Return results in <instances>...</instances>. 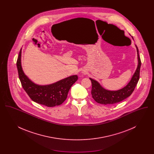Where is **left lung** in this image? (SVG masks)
I'll return each instance as SVG.
<instances>
[{
  "label": "left lung",
  "mask_w": 154,
  "mask_h": 154,
  "mask_svg": "<svg viewBox=\"0 0 154 154\" xmlns=\"http://www.w3.org/2000/svg\"><path fill=\"white\" fill-rule=\"evenodd\" d=\"M136 47L137 52L138 65L131 80L124 88L117 91L107 90L103 88L97 81L91 78L89 79L92 82V96L96 102L103 104H112L124 100L132 94L139 80L141 67V60L136 45Z\"/></svg>",
  "instance_id": "8db88e82"
}]
</instances>
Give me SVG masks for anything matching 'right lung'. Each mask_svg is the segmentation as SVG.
I'll return each mask as SVG.
<instances>
[{"mask_svg":"<svg viewBox=\"0 0 154 154\" xmlns=\"http://www.w3.org/2000/svg\"><path fill=\"white\" fill-rule=\"evenodd\" d=\"M21 48L17 61L19 79L22 87L30 98L35 102L47 107L59 106L64 102L69 89L78 80V76L73 75L51 84L41 85L34 83L24 73L21 65Z\"/></svg>","mask_w":154,"mask_h":154,"instance_id":"right-lung-1","label":"right lung"}]
</instances>
